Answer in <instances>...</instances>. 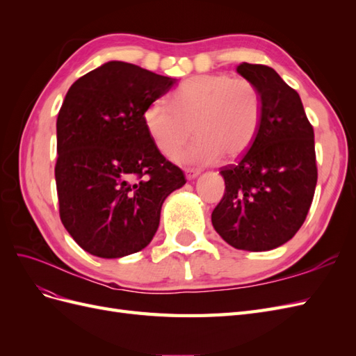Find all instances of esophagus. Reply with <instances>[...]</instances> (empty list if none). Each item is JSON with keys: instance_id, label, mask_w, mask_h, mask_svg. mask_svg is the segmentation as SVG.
Listing matches in <instances>:
<instances>
[{"instance_id": "34e87169", "label": "esophagus", "mask_w": 356, "mask_h": 356, "mask_svg": "<svg viewBox=\"0 0 356 356\" xmlns=\"http://www.w3.org/2000/svg\"><path fill=\"white\" fill-rule=\"evenodd\" d=\"M200 175V170L199 169H186V177H187V179L190 181V179H195V178H197Z\"/></svg>"}]
</instances>
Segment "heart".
Instances as JSON below:
<instances>
[{
    "instance_id": "1",
    "label": "heart",
    "mask_w": 356,
    "mask_h": 356,
    "mask_svg": "<svg viewBox=\"0 0 356 356\" xmlns=\"http://www.w3.org/2000/svg\"><path fill=\"white\" fill-rule=\"evenodd\" d=\"M263 99L257 86L229 74H202L182 83L170 102L156 99L143 115L156 147L170 156L191 136L198 138L174 155L186 165H209L243 154L260 131Z\"/></svg>"
}]
</instances>
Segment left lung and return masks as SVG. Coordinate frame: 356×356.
Wrapping results in <instances>:
<instances>
[{
    "instance_id": "8db88e82",
    "label": "left lung",
    "mask_w": 356,
    "mask_h": 356,
    "mask_svg": "<svg viewBox=\"0 0 356 356\" xmlns=\"http://www.w3.org/2000/svg\"><path fill=\"white\" fill-rule=\"evenodd\" d=\"M236 71L260 90L263 118L243 157L221 168L225 191L212 225L236 250L270 251L298 232L314 200V127L298 93L273 68L243 62Z\"/></svg>"
}]
</instances>
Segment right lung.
I'll return each mask as SVG.
<instances>
[{"label":"right lung","instance_id":"right-lung-1","mask_svg":"<svg viewBox=\"0 0 356 356\" xmlns=\"http://www.w3.org/2000/svg\"><path fill=\"white\" fill-rule=\"evenodd\" d=\"M177 79L110 60L75 81L56 122L55 168L63 227L84 251L120 258L144 250L161 204L186 184L149 138L143 115Z\"/></svg>","mask_w":356,"mask_h":356}]
</instances>
